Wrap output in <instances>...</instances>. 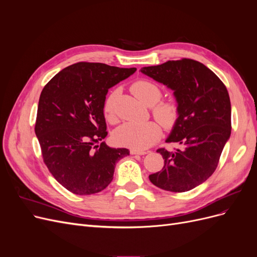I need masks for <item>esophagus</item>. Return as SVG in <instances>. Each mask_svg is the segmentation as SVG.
I'll list each match as a JSON object with an SVG mask.
<instances>
[{
  "label": "esophagus",
  "mask_w": 257,
  "mask_h": 257,
  "mask_svg": "<svg viewBox=\"0 0 257 257\" xmlns=\"http://www.w3.org/2000/svg\"><path fill=\"white\" fill-rule=\"evenodd\" d=\"M130 153L133 154V155H135V154L145 155V154H147V151H141V150H136V149H131V150H130Z\"/></svg>",
  "instance_id": "esophagus-1"
}]
</instances>
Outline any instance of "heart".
<instances>
[{
	"mask_svg": "<svg viewBox=\"0 0 257 257\" xmlns=\"http://www.w3.org/2000/svg\"><path fill=\"white\" fill-rule=\"evenodd\" d=\"M135 96L151 106V112L163 127L167 130L175 126L179 118V106L173 99H161L162 89L158 83L149 79H138L131 85ZM118 92L112 91L105 99L103 112L109 122L116 120L114 114V99ZM161 136V127L157 122L124 123L114 132V141L121 146L136 150H145L152 146Z\"/></svg>",
	"mask_w": 257,
	"mask_h": 257,
	"instance_id": "heart-1",
	"label": "heart"
}]
</instances>
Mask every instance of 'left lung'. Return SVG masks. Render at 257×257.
Segmentation results:
<instances>
[{
	"label": "left lung",
	"mask_w": 257,
	"mask_h": 257,
	"mask_svg": "<svg viewBox=\"0 0 257 257\" xmlns=\"http://www.w3.org/2000/svg\"><path fill=\"white\" fill-rule=\"evenodd\" d=\"M141 72L173 89L179 106L178 121L166 143L180 148L157 150L164 159V167L150 175V181L169 192L190 191L214 173L230 136L227 89L211 69L192 59L167 61L143 67Z\"/></svg>",
	"instance_id": "1"
}]
</instances>
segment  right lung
<instances>
[{
	"instance_id": "add662e5",
	"label": "right lung",
	"mask_w": 257,
	"mask_h": 257,
	"mask_svg": "<svg viewBox=\"0 0 257 257\" xmlns=\"http://www.w3.org/2000/svg\"><path fill=\"white\" fill-rule=\"evenodd\" d=\"M135 71L78 62L62 69L41 93L35 134L43 161L54 179L76 195L106 189L115 163L130 154L102 143L108 134L103 105L108 89Z\"/></svg>"
}]
</instances>
